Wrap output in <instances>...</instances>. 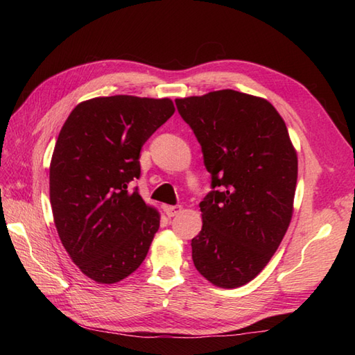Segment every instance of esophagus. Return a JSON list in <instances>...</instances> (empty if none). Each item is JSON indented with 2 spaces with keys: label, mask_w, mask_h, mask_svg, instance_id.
<instances>
[{
  "label": "esophagus",
  "mask_w": 355,
  "mask_h": 355,
  "mask_svg": "<svg viewBox=\"0 0 355 355\" xmlns=\"http://www.w3.org/2000/svg\"><path fill=\"white\" fill-rule=\"evenodd\" d=\"M182 206L180 205H177V206H164V212H166V215L168 216H175V215H178L180 212H182Z\"/></svg>",
  "instance_id": "esophagus-1"
}]
</instances>
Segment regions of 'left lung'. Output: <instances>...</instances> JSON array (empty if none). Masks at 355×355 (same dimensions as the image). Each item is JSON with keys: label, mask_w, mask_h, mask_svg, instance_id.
<instances>
[{"label": "left lung", "mask_w": 355, "mask_h": 355, "mask_svg": "<svg viewBox=\"0 0 355 355\" xmlns=\"http://www.w3.org/2000/svg\"><path fill=\"white\" fill-rule=\"evenodd\" d=\"M201 145L212 189L200 202L192 259L221 288L261 273L288 229L297 155L284 119L262 97L235 89L175 99Z\"/></svg>", "instance_id": "8db88e82"}]
</instances>
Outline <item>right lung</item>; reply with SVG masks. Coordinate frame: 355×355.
Here are the masks:
<instances>
[{"mask_svg": "<svg viewBox=\"0 0 355 355\" xmlns=\"http://www.w3.org/2000/svg\"><path fill=\"white\" fill-rule=\"evenodd\" d=\"M171 99L94 97L65 120L50 163V202L61 243L82 273L116 284L146 258L160 227L130 182L140 177V149L168 120Z\"/></svg>", "mask_w": 355, "mask_h": 355, "instance_id": "obj_1", "label": "right lung"}]
</instances>
